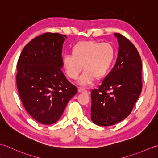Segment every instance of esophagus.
Instances as JSON below:
<instances>
[{"label":"esophagus","instance_id":"1","mask_svg":"<svg viewBox=\"0 0 158 158\" xmlns=\"http://www.w3.org/2000/svg\"><path fill=\"white\" fill-rule=\"evenodd\" d=\"M78 92L80 93H87L88 92V91H87L86 89H85L84 88H79Z\"/></svg>","mask_w":158,"mask_h":158}]
</instances>
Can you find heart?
Returning a JSON list of instances; mask_svg holds the SVG:
<instances>
[{
	"label": "heart",
	"mask_w": 158,
	"mask_h": 158,
	"mask_svg": "<svg viewBox=\"0 0 158 158\" xmlns=\"http://www.w3.org/2000/svg\"><path fill=\"white\" fill-rule=\"evenodd\" d=\"M116 56L115 49L110 43L95 41H81L76 44L72 55L64 57L63 64L67 76L76 79L82 70L84 72L79 83L87 85L94 79H102L109 73Z\"/></svg>",
	"instance_id": "obj_1"
}]
</instances>
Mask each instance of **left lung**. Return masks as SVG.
Instances as JSON below:
<instances>
[{
	"label": "left lung",
	"mask_w": 158,
	"mask_h": 158,
	"mask_svg": "<svg viewBox=\"0 0 158 158\" xmlns=\"http://www.w3.org/2000/svg\"><path fill=\"white\" fill-rule=\"evenodd\" d=\"M118 57L102 84L91 92V119L100 126H112L132 112L142 90V62L138 50L119 33Z\"/></svg>",
	"instance_id": "1"
}]
</instances>
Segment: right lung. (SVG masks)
<instances>
[{"label": "right lung", "mask_w": 158, "mask_h": 158, "mask_svg": "<svg viewBox=\"0 0 158 158\" xmlns=\"http://www.w3.org/2000/svg\"><path fill=\"white\" fill-rule=\"evenodd\" d=\"M66 36L46 32L31 40L20 54L17 88L26 111L45 125L58 121L77 92L62 70V45Z\"/></svg>", "instance_id": "obj_1"}]
</instances>
